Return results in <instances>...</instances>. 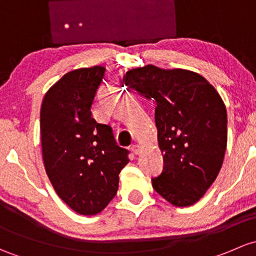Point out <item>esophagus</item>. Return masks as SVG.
Masks as SVG:
<instances>
[{"mask_svg":"<svg viewBox=\"0 0 256 256\" xmlns=\"http://www.w3.org/2000/svg\"><path fill=\"white\" fill-rule=\"evenodd\" d=\"M130 150H132V152H133V154L138 155V154H140L142 146H139V144H133V146H130Z\"/></svg>","mask_w":256,"mask_h":256,"instance_id":"1","label":"esophagus"}]
</instances>
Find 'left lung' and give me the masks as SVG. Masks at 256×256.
Here are the masks:
<instances>
[{
    "label": "left lung",
    "mask_w": 256,
    "mask_h": 256,
    "mask_svg": "<svg viewBox=\"0 0 256 256\" xmlns=\"http://www.w3.org/2000/svg\"><path fill=\"white\" fill-rule=\"evenodd\" d=\"M123 84L156 104L164 168L152 178L154 190L174 206L196 204L224 159L226 110L220 94L200 74L154 65L127 71Z\"/></svg>",
    "instance_id": "8db88e82"
}]
</instances>
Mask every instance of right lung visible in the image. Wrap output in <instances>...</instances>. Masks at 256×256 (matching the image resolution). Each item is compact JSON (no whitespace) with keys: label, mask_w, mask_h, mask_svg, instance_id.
Returning <instances> with one entry per match:
<instances>
[{"label":"right lung","mask_w":256,"mask_h":256,"mask_svg":"<svg viewBox=\"0 0 256 256\" xmlns=\"http://www.w3.org/2000/svg\"><path fill=\"white\" fill-rule=\"evenodd\" d=\"M106 69L65 74L44 96L40 108L42 152L58 196L78 214L101 212L116 196L120 172L128 164L112 128L94 120L91 106Z\"/></svg>","instance_id":"add662e5"}]
</instances>
